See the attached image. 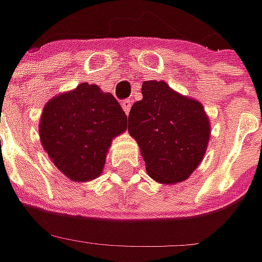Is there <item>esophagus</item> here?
I'll return each instance as SVG.
<instances>
[{"label":"esophagus","mask_w":262,"mask_h":262,"mask_svg":"<svg viewBox=\"0 0 262 262\" xmlns=\"http://www.w3.org/2000/svg\"><path fill=\"white\" fill-rule=\"evenodd\" d=\"M122 107H123V110H124V113L129 114V112H130V107H132L130 100H123Z\"/></svg>","instance_id":"esophagus-1"}]
</instances>
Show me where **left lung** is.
<instances>
[{"instance_id": "left-lung-1", "label": "left lung", "mask_w": 262, "mask_h": 262, "mask_svg": "<svg viewBox=\"0 0 262 262\" xmlns=\"http://www.w3.org/2000/svg\"><path fill=\"white\" fill-rule=\"evenodd\" d=\"M143 98L132 105L129 133L138 142L146 171L161 184L187 180L203 161L210 120L202 103L164 81H143Z\"/></svg>"}]
</instances>
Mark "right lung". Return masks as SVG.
Listing matches in <instances>:
<instances>
[{"instance_id": "right-lung-1", "label": "right lung", "mask_w": 262, "mask_h": 262, "mask_svg": "<svg viewBox=\"0 0 262 262\" xmlns=\"http://www.w3.org/2000/svg\"><path fill=\"white\" fill-rule=\"evenodd\" d=\"M126 129L127 116L117 100L88 82L49 100L39 123L45 152L75 183L101 176L112 142Z\"/></svg>"}]
</instances>
